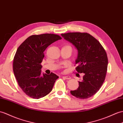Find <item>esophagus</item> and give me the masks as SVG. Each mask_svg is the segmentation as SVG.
Segmentation results:
<instances>
[{
    "label": "esophagus",
    "instance_id": "34e87169",
    "mask_svg": "<svg viewBox=\"0 0 123 123\" xmlns=\"http://www.w3.org/2000/svg\"><path fill=\"white\" fill-rule=\"evenodd\" d=\"M63 77L65 79H67V80H69V79H71V78L70 76H63Z\"/></svg>",
    "mask_w": 123,
    "mask_h": 123
}]
</instances>
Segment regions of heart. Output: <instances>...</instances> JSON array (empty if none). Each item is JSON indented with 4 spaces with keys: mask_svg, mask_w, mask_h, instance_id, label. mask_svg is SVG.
Segmentation results:
<instances>
[{
    "mask_svg": "<svg viewBox=\"0 0 123 123\" xmlns=\"http://www.w3.org/2000/svg\"><path fill=\"white\" fill-rule=\"evenodd\" d=\"M65 46H68V47H70L69 45H65Z\"/></svg>",
    "mask_w": 123,
    "mask_h": 123,
    "instance_id": "obj_1",
    "label": "heart"
}]
</instances>
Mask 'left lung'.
Returning <instances> with one entry per match:
<instances>
[{
    "label": "left lung",
    "instance_id": "8db88e82",
    "mask_svg": "<svg viewBox=\"0 0 123 123\" xmlns=\"http://www.w3.org/2000/svg\"><path fill=\"white\" fill-rule=\"evenodd\" d=\"M61 36L78 50L75 70L84 73L83 80L79 81V87L70 93L80 99L89 98L98 92L105 79L108 65L106 51L98 40L86 32H68Z\"/></svg>",
    "mask_w": 123,
    "mask_h": 123
}]
</instances>
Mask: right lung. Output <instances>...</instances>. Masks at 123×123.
<instances>
[{
    "mask_svg": "<svg viewBox=\"0 0 123 123\" xmlns=\"http://www.w3.org/2000/svg\"><path fill=\"white\" fill-rule=\"evenodd\" d=\"M61 39L55 34L32 35L17 50L13 62L14 74L20 87L30 98L39 99L48 95L59 78L52 72L42 74L41 63L46 48Z\"/></svg>",
    "mask_w": 123,
    "mask_h": 123,
    "instance_id": "add662e5",
    "label": "right lung"
}]
</instances>
